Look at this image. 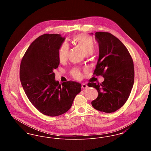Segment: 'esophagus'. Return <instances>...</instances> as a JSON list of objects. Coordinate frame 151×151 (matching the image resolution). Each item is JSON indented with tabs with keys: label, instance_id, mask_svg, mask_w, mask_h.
I'll list each match as a JSON object with an SVG mask.
<instances>
[{
	"label": "esophagus",
	"instance_id": "1",
	"mask_svg": "<svg viewBox=\"0 0 151 151\" xmlns=\"http://www.w3.org/2000/svg\"><path fill=\"white\" fill-rule=\"evenodd\" d=\"M87 88H88V86L86 85V84H85V83L82 84V88H83V89H86Z\"/></svg>",
	"mask_w": 151,
	"mask_h": 151
}]
</instances>
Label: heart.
Wrapping results in <instances>:
<instances>
[{
	"label": "heart",
	"instance_id": "obj_1",
	"mask_svg": "<svg viewBox=\"0 0 151 151\" xmlns=\"http://www.w3.org/2000/svg\"><path fill=\"white\" fill-rule=\"evenodd\" d=\"M72 41L73 43L77 45L85 52L86 55H89L93 52L95 49V42L93 39L86 34H79L74 36ZM69 46L65 42L62 43L57 51L58 59L61 63L65 62L68 57ZM71 75L75 79H80L81 73L79 68H74L71 71Z\"/></svg>",
	"mask_w": 151,
	"mask_h": 151
}]
</instances>
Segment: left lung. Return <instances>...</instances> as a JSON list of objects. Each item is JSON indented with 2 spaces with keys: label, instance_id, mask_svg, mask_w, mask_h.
<instances>
[{
  "label": "left lung",
  "instance_id": "1",
  "mask_svg": "<svg viewBox=\"0 0 151 151\" xmlns=\"http://www.w3.org/2000/svg\"><path fill=\"white\" fill-rule=\"evenodd\" d=\"M99 44V58L93 75L102 76L104 81L88 86L97 90L99 96L92 102L95 109L113 113L128 100L134 82V62L129 51L116 37L108 32L94 34Z\"/></svg>",
  "mask_w": 151,
  "mask_h": 151
}]
</instances>
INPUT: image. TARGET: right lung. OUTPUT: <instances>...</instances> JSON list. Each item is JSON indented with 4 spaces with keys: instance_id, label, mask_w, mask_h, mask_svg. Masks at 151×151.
Instances as JSON below:
<instances>
[{
    "instance_id": "add662e5",
    "label": "right lung",
    "mask_w": 151,
    "mask_h": 151,
    "mask_svg": "<svg viewBox=\"0 0 151 151\" xmlns=\"http://www.w3.org/2000/svg\"><path fill=\"white\" fill-rule=\"evenodd\" d=\"M65 39L58 34L40 36L29 46L20 64V79L27 97L40 112L50 116L66 113L81 90L78 82L60 84L55 80L58 50Z\"/></svg>"
}]
</instances>
